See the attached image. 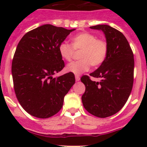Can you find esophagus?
Wrapping results in <instances>:
<instances>
[{
  "mask_svg": "<svg viewBox=\"0 0 147 147\" xmlns=\"http://www.w3.org/2000/svg\"><path fill=\"white\" fill-rule=\"evenodd\" d=\"M75 79H76V82H78V81H80V77L79 76H75Z\"/></svg>",
  "mask_w": 147,
  "mask_h": 147,
  "instance_id": "34e87169",
  "label": "esophagus"
}]
</instances>
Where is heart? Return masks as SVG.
Listing matches in <instances>:
<instances>
[{
    "label": "heart",
    "mask_w": 147,
    "mask_h": 147,
    "mask_svg": "<svg viewBox=\"0 0 147 147\" xmlns=\"http://www.w3.org/2000/svg\"><path fill=\"white\" fill-rule=\"evenodd\" d=\"M71 47L69 44L62 42L58 47V52L63 59L70 61L74 56V50H81L79 55L80 60L69 63L66 67L67 72L80 75L90 69V65L98 67L107 58L108 45L105 40L97 39L90 32H81L71 38ZM73 48L72 49V48Z\"/></svg>",
    "instance_id": "heart-1"
}]
</instances>
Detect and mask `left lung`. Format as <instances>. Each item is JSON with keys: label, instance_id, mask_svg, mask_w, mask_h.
<instances>
[{"label": "left lung", "instance_id": "8db88e82", "mask_svg": "<svg viewBox=\"0 0 147 147\" xmlns=\"http://www.w3.org/2000/svg\"><path fill=\"white\" fill-rule=\"evenodd\" d=\"M102 31L108 45L105 62L90 76L100 78L99 82L83 76L82 82L85 92L82 101L85 110L92 115L106 118L114 115L124 107L133 85L134 56L124 35L108 25L90 27Z\"/></svg>", "mask_w": 147, "mask_h": 147}]
</instances>
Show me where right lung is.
Instances as JSON below:
<instances>
[{"mask_svg": "<svg viewBox=\"0 0 147 147\" xmlns=\"http://www.w3.org/2000/svg\"><path fill=\"white\" fill-rule=\"evenodd\" d=\"M74 30L45 24L27 32L17 46L11 63L14 89L32 116L47 119L57 113L74 85L71 73L53 77L65 67L58 47Z\"/></svg>", "mask_w": 147, "mask_h": 147, "instance_id": "obj_1", "label": "right lung"}]
</instances>
